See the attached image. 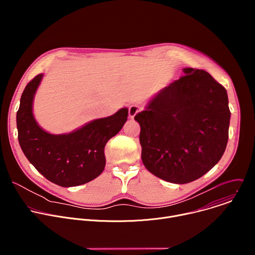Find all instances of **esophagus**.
Here are the masks:
<instances>
[{"mask_svg": "<svg viewBox=\"0 0 255 255\" xmlns=\"http://www.w3.org/2000/svg\"><path fill=\"white\" fill-rule=\"evenodd\" d=\"M140 110H141V108H140L139 106H136V105L130 106V107H129V111H128L129 117H130L131 119H133V118L135 117V115H136L138 112H140Z\"/></svg>", "mask_w": 255, "mask_h": 255, "instance_id": "obj_1", "label": "esophagus"}]
</instances>
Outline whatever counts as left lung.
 <instances>
[{
	"mask_svg": "<svg viewBox=\"0 0 255 255\" xmlns=\"http://www.w3.org/2000/svg\"><path fill=\"white\" fill-rule=\"evenodd\" d=\"M184 72L134 117L141 128L144 166L180 185L200 178L221 159L231 116L222 85L203 69Z\"/></svg>",
	"mask_w": 255,
	"mask_h": 255,
	"instance_id": "left-lung-1",
	"label": "left lung"
}]
</instances>
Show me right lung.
Instances as JSON below:
<instances>
[{"label": "right lung", "instance_id": "add662e5", "mask_svg": "<svg viewBox=\"0 0 255 255\" xmlns=\"http://www.w3.org/2000/svg\"><path fill=\"white\" fill-rule=\"evenodd\" d=\"M43 75L26 86L17 112L19 144L27 159L43 176L60 187H76L99 176L106 165L105 146L127 121L128 109L96 119L67 134H50L36 122L33 100Z\"/></svg>", "mask_w": 255, "mask_h": 255}]
</instances>
